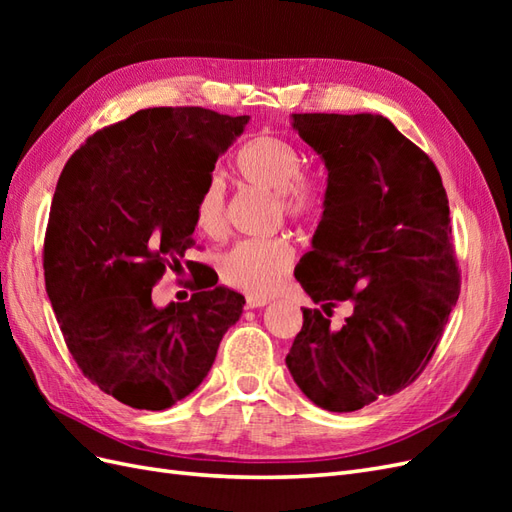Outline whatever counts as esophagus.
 I'll list each match as a JSON object with an SVG mask.
<instances>
[{
	"label": "esophagus",
	"instance_id": "34e87169",
	"mask_svg": "<svg viewBox=\"0 0 512 512\" xmlns=\"http://www.w3.org/2000/svg\"><path fill=\"white\" fill-rule=\"evenodd\" d=\"M269 301H271V299H267V297H258V294H247V297H245V307H247V309L265 307V305H269Z\"/></svg>",
	"mask_w": 512,
	"mask_h": 512
}]
</instances>
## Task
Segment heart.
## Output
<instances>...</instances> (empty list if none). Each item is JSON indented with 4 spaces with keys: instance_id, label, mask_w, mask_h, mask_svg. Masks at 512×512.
Wrapping results in <instances>:
<instances>
[{
    "instance_id": "b5f03b06",
    "label": "heart",
    "mask_w": 512,
    "mask_h": 512,
    "mask_svg": "<svg viewBox=\"0 0 512 512\" xmlns=\"http://www.w3.org/2000/svg\"><path fill=\"white\" fill-rule=\"evenodd\" d=\"M303 170V153L275 134L250 138L235 156V173L241 181L275 192V203L286 218L307 222L322 211V185ZM194 224L211 239L226 232L224 190L218 179H209L194 200ZM294 245L288 237L243 239L220 258L224 284L250 292L269 294L292 269Z\"/></svg>"
}]
</instances>
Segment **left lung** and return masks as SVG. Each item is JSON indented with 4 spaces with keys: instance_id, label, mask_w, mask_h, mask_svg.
I'll use <instances>...</instances> for the list:
<instances>
[{
    "instance_id": "1",
    "label": "left lung",
    "mask_w": 512,
    "mask_h": 512,
    "mask_svg": "<svg viewBox=\"0 0 512 512\" xmlns=\"http://www.w3.org/2000/svg\"><path fill=\"white\" fill-rule=\"evenodd\" d=\"M329 170L314 250L294 277L303 307L286 365L329 412H354L410 386L436 352L461 273L436 164L382 115L294 113ZM351 316L339 330L332 307Z\"/></svg>"
}]
</instances>
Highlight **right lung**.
<instances>
[{"instance_id":"add662e5","label":"right lung","mask_w":512,"mask_h":512,"mask_svg":"<svg viewBox=\"0 0 512 512\" xmlns=\"http://www.w3.org/2000/svg\"><path fill=\"white\" fill-rule=\"evenodd\" d=\"M247 119L143 108L91 134L61 170L44 235L46 292L83 376L130 408L166 410L188 397L243 312V294L203 271L185 303L158 309L151 290L181 269L194 200Z\"/></svg>"}]
</instances>
